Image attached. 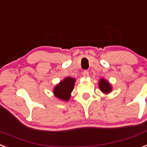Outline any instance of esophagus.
Segmentation results:
<instances>
[{
	"instance_id": "34e87169",
	"label": "esophagus",
	"mask_w": 147,
	"mask_h": 147,
	"mask_svg": "<svg viewBox=\"0 0 147 147\" xmlns=\"http://www.w3.org/2000/svg\"><path fill=\"white\" fill-rule=\"evenodd\" d=\"M82 74H83V76H85V77H88V76H89V72L88 71L86 70V71H84L83 73H82Z\"/></svg>"
}]
</instances>
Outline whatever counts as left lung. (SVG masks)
I'll use <instances>...</instances> for the list:
<instances>
[{"instance_id":"left-lung-1","label":"left lung","mask_w":147,"mask_h":147,"mask_svg":"<svg viewBox=\"0 0 147 147\" xmlns=\"http://www.w3.org/2000/svg\"><path fill=\"white\" fill-rule=\"evenodd\" d=\"M99 88H100V91L104 94H109L112 90V87L109 82L103 78L101 79L99 82Z\"/></svg>"}]
</instances>
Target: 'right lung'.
<instances>
[{"label":"right lung","mask_w":147,"mask_h":147,"mask_svg":"<svg viewBox=\"0 0 147 147\" xmlns=\"http://www.w3.org/2000/svg\"><path fill=\"white\" fill-rule=\"evenodd\" d=\"M75 79L66 77L57 84L53 88V94L57 98L64 101H68L71 98V94L74 87Z\"/></svg>","instance_id":"add662e5"}]
</instances>
